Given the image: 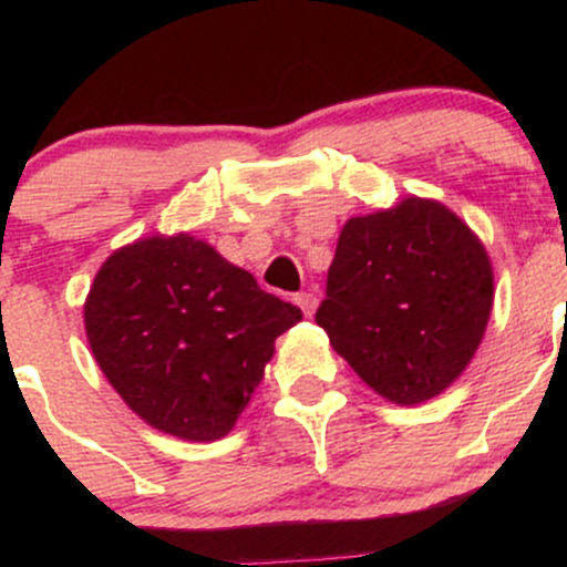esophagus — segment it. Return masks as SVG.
I'll return each instance as SVG.
<instances>
[{"mask_svg":"<svg viewBox=\"0 0 567 567\" xmlns=\"http://www.w3.org/2000/svg\"><path fill=\"white\" fill-rule=\"evenodd\" d=\"M296 305L301 307V312H305L307 318H312V312H316V307H318V299H316V293H299L296 296Z\"/></svg>","mask_w":567,"mask_h":567,"instance_id":"34e87169","label":"esophagus"}]
</instances>
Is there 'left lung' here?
Listing matches in <instances>:
<instances>
[{"label":"left lung","instance_id":"1","mask_svg":"<svg viewBox=\"0 0 567 567\" xmlns=\"http://www.w3.org/2000/svg\"><path fill=\"white\" fill-rule=\"evenodd\" d=\"M494 307L488 251L447 205L405 197L353 216L316 323L381 398H436L472 362Z\"/></svg>","mask_w":567,"mask_h":567}]
</instances>
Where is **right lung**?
Masks as SVG:
<instances>
[{
	"mask_svg": "<svg viewBox=\"0 0 567 567\" xmlns=\"http://www.w3.org/2000/svg\"><path fill=\"white\" fill-rule=\"evenodd\" d=\"M299 320V307L186 233L112 251L84 301L90 348L114 392L186 442L233 431L274 340Z\"/></svg>",
	"mask_w": 567,
	"mask_h": 567,
	"instance_id": "1",
	"label": "right lung"
}]
</instances>
